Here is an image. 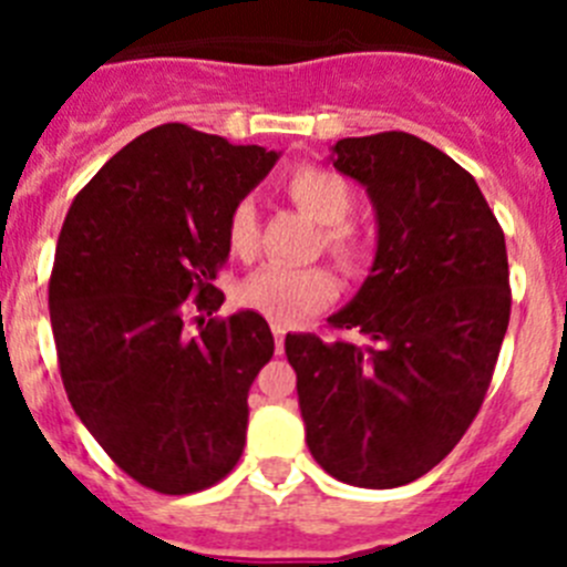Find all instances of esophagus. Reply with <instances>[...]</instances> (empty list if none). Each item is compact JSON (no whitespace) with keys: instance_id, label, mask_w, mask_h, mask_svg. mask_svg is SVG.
<instances>
[{"instance_id":"obj_1","label":"esophagus","mask_w":567,"mask_h":567,"mask_svg":"<svg viewBox=\"0 0 567 567\" xmlns=\"http://www.w3.org/2000/svg\"><path fill=\"white\" fill-rule=\"evenodd\" d=\"M272 334H275V349H284V338H287V329L280 327V323H272Z\"/></svg>"}]
</instances>
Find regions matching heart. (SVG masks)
<instances>
[{
    "mask_svg": "<svg viewBox=\"0 0 567 567\" xmlns=\"http://www.w3.org/2000/svg\"><path fill=\"white\" fill-rule=\"evenodd\" d=\"M287 193L309 218L323 224V247L340 267L354 272L363 267L369 244L358 227L346 221L354 207V193L343 175L323 167H298L287 182ZM227 244L238 258H249L258 247V215L252 202H238L227 218ZM338 295V280L327 267H287L267 264L255 269L238 289L244 307L275 323H298L323 309Z\"/></svg>",
    "mask_w": 567,
    "mask_h": 567,
    "instance_id": "1",
    "label": "heart"
}]
</instances>
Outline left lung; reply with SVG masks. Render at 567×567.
Instances as JSON below:
<instances>
[{
    "mask_svg": "<svg viewBox=\"0 0 567 567\" xmlns=\"http://www.w3.org/2000/svg\"><path fill=\"white\" fill-rule=\"evenodd\" d=\"M329 162L374 207L372 269L329 318L365 343L284 346L320 468L398 488L452 452L483 405L511 315L505 235L477 182L417 135L340 138Z\"/></svg>",
    "mask_w": 567,
    "mask_h": 567,
    "instance_id": "left-lung-1",
    "label": "left lung"
}]
</instances>
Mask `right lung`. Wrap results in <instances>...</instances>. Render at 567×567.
Masks as SVG:
<instances>
[{"mask_svg":"<svg viewBox=\"0 0 567 567\" xmlns=\"http://www.w3.org/2000/svg\"><path fill=\"white\" fill-rule=\"evenodd\" d=\"M278 158L162 124L118 150L64 218L48 298L64 392L115 465L162 494L209 488L247 443L269 323L238 309L189 333L186 312L224 303L213 280L227 218Z\"/></svg>","mask_w":567,"mask_h":567,"instance_id":"right-lung-1","label":"right lung"}]
</instances>
